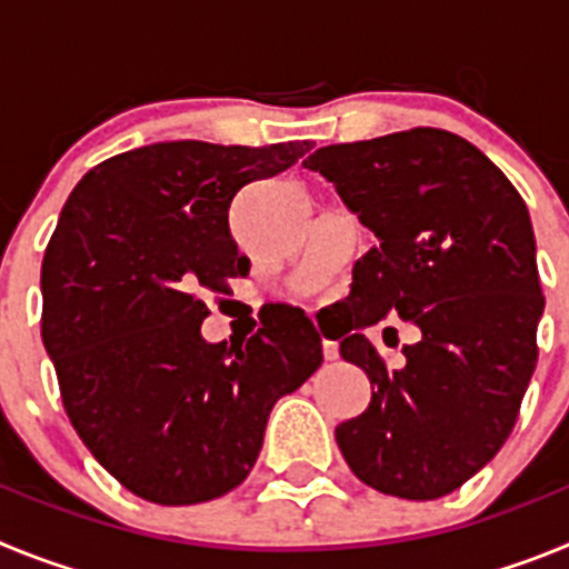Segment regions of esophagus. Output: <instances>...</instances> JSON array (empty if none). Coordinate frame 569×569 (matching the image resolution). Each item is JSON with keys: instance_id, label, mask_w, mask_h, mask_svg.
Here are the masks:
<instances>
[{"instance_id": "34e87169", "label": "esophagus", "mask_w": 569, "mask_h": 569, "mask_svg": "<svg viewBox=\"0 0 569 569\" xmlns=\"http://www.w3.org/2000/svg\"><path fill=\"white\" fill-rule=\"evenodd\" d=\"M321 353H325V361H336L339 359V345L336 341H321Z\"/></svg>"}]
</instances>
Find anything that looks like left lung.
Listing matches in <instances>:
<instances>
[{
  "label": "left lung",
  "instance_id": "1",
  "mask_svg": "<svg viewBox=\"0 0 569 569\" xmlns=\"http://www.w3.org/2000/svg\"><path fill=\"white\" fill-rule=\"evenodd\" d=\"M305 168L379 239L347 296L339 353L373 393L336 427L341 456L387 496L439 499L499 453L539 359L545 296L525 199L476 144L439 128L330 144ZM387 315L420 328L399 371L363 336Z\"/></svg>",
  "mask_w": 569,
  "mask_h": 569
}]
</instances>
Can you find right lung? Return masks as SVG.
Returning a JSON list of instances; mask_svg holds the SVG:
<instances>
[{
    "instance_id": "right-lung-1",
    "label": "right lung",
    "mask_w": 569,
    "mask_h": 569,
    "mask_svg": "<svg viewBox=\"0 0 569 569\" xmlns=\"http://www.w3.org/2000/svg\"><path fill=\"white\" fill-rule=\"evenodd\" d=\"M308 150L144 144L84 173L59 213L42 261L44 350L79 439L139 499L199 505L239 487L276 401L319 370L321 336L299 308L244 345L202 336V296L250 270L233 196Z\"/></svg>"
}]
</instances>
